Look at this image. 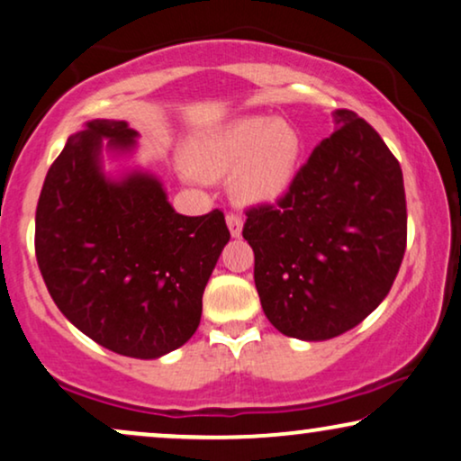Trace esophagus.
<instances>
[{"label":"esophagus","mask_w":461,"mask_h":461,"mask_svg":"<svg viewBox=\"0 0 461 461\" xmlns=\"http://www.w3.org/2000/svg\"><path fill=\"white\" fill-rule=\"evenodd\" d=\"M226 224H229V230L232 237H241V230H243V218L239 216L235 212H229L226 213Z\"/></svg>","instance_id":"obj_1"}]
</instances>
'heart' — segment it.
Here are the masks:
<instances>
[{
    "instance_id": "1",
    "label": "heart",
    "mask_w": 461,
    "mask_h": 461,
    "mask_svg": "<svg viewBox=\"0 0 461 461\" xmlns=\"http://www.w3.org/2000/svg\"><path fill=\"white\" fill-rule=\"evenodd\" d=\"M300 159V138L283 119L239 117L191 150L193 169L201 178L235 174L232 191L245 203L279 199L292 185Z\"/></svg>"
}]
</instances>
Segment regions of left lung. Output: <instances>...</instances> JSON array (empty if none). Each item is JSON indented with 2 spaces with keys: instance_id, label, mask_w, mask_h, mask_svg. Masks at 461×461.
I'll list each match as a JSON object with an SVG mask.
<instances>
[{
  "instance_id": "1",
  "label": "left lung",
  "mask_w": 461,
  "mask_h": 461,
  "mask_svg": "<svg viewBox=\"0 0 461 461\" xmlns=\"http://www.w3.org/2000/svg\"><path fill=\"white\" fill-rule=\"evenodd\" d=\"M276 203L245 210L264 314L281 333L330 339L380 306L407 248L399 159L355 111H336Z\"/></svg>"
}]
</instances>
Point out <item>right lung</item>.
<instances>
[{"mask_svg": "<svg viewBox=\"0 0 461 461\" xmlns=\"http://www.w3.org/2000/svg\"><path fill=\"white\" fill-rule=\"evenodd\" d=\"M103 138L130 149L125 122L94 119L50 166L35 212V256L60 312L117 355L157 358L197 331L201 298L230 232L222 210L182 216L153 176L109 182Z\"/></svg>", "mask_w": 461, "mask_h": 461, "instance_id": "obj_1", "label": "right lung"}]
</instances>
